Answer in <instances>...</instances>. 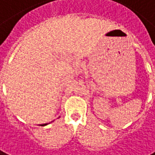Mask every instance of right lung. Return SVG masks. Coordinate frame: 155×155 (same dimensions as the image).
<instances>
[{"label":"right lung","instance_id":"right-lung-1","mask_svg":"<svg viewBox=\"0 0 155 155\" xmlns=\"http://www.w3.org/2000/svg\"><path fill=\"white\" fill-rule=\"evenodd\" d=\"M44 125H47V124H43V125H41V126H44Z\"/></svg>","mask_w":155,"mask_h":155}]
</instances>
